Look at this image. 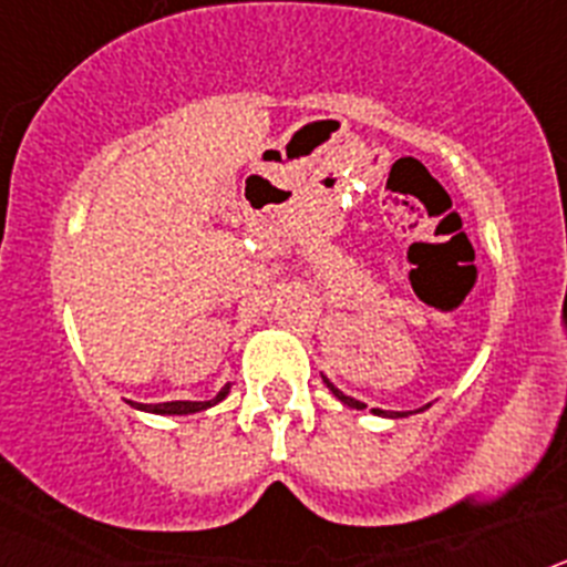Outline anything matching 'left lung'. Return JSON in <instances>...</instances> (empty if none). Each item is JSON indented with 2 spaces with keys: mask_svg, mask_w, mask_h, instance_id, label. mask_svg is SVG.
Masks as SVG:
<instances>
[{
  "mask_svg": "<svg viewBox=\"0 0 567 567\" xmlns=\"http://www.w3.org/2000/svg\"><path fill=\"white\" fill-rule=\"evenodd\" d=\"M323 383H327L329 392H332L334 398H338L343 405H349V409H358V412H363V409H365V403H360V400H354V398H349V394H343V392H340V389H338V385L329 383L327 378H323ZM429 405H432V403H429ZM429 405H423V409H417V412H425ZM372 414H378V417L398 420V417H409V414H414V412H385V409H372Z\"/></svg>",
  "mask_w": 567,
  "mask_h": 567,
  "instance_id": "8db88e82",
  "label": "left lung"
}]
</instances>
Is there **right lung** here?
<instances>
[{
  "label": "right lung",
  "instance_id": "right-lung-1",
  "mask_svg": "<svg viewBox=\"0 0 567 567\" xmlns=\"http://www.w3.org/2000/svg\"><path fill=\"white\" fill-rule=\"evenodd\" d=\"M233 383H224L221 392L215 394L213 400H169V403H135V400H127L133 405L135 412H147V414H164V417H184V414H195V412H207L209 405L221 403L224 398L229 394Z\"/></svg>",
  "mask_w": 567,
  "mask_h": 567
}]
</instances>
